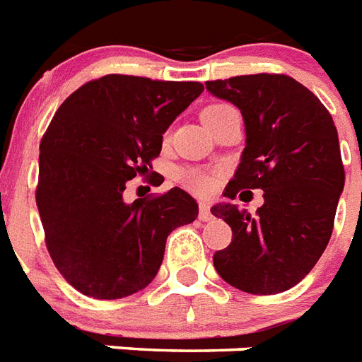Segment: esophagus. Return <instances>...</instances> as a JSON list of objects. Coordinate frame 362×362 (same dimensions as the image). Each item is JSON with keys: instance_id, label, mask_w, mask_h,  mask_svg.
<instances>
[{"instance_id": "obj_1", "label": "esophagus", "mask_w": 362, "mask_h": 362, "mask_svg": "<svg viewBox=\"0 0 362 362\" xmlns=\"http://www.w3.org/2000/svg\"><path fill=\"white\" fill-rule=\"evenodd\" d=\"M198 216H199V221H204V222H207L213 218V215H211L209 204H205V202H202V204H199V215Z\"/></svg>"}]
</instances>
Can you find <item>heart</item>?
<instances>
[{
    "label": "heart",
    "instance_id": "1",
    "mask_svg": "<svg viewBox=\"0 0 362 362\" xmlns=\"http://www.w3.org/2000/svg\"><path fill=\"white\" fill-rule=\"evenodd\" d=\"M226 108H230V106H226V104H211V106L204 108V112H202V119L207 117V115L216 114V112H222V110ZM179 179H181V183L187 185L190 190H194L196 194H207V192H211L213 187H215V177H211V175H207V173L204 172H194V170L183 172L179 175Z\"/></svg>",
    "mask_w": 362,
    "mask_h": 362
}]
</instances>
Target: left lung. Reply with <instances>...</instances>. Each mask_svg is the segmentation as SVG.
Wrapping results in <instances>:
<instances>
[{
    "label": "left lung",
    "instance_id": "obj_1",
    "mask_svg": "<svg viewBox=\"0 0 362 362\" xmlns=\"http://www.w3.org/2000/svg\"><path fill=\"white\" fill-rule=\"evenodd\" d=\"M205 88L241 110L245 121L241 163L224 196L263 190L256 215L230 202L211 207L233 231L213 256L216 273L254 296L290 290L331 239L346 179L334 121L316 95L284 74L233 76Z\"/></svg>",
    "mask_w": 362,
    "mask_h": 362
}]
</instances>
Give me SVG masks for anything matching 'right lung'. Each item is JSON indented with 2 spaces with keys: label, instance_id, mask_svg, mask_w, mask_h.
<instances>
[{
  "label": "right lung",
  "instance_id": "add662e5",
  "mask_svg": "<svg viewBox=\"0 0 362 362\" xmlns=\"http://www.w3.org/2000/svg\"><path fill=\"white\" fill-rule=\"evenodd\" d=\"M204 91L199 82L106 74L59 106L40 141L37 207L63 279L93 299H121L157 276L168 235L198 216L179 187L127 204L163 134Z\"/></svg>",
  "mask_w": 362,
  "mask_h": 362
}]
</instances>
